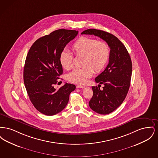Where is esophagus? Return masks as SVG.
I'll return each instance as SVG.
<instances>
[{
    "mask_svg": "<svg viewBox=\"0 0 158 158\" xmlns=\"http://www.w3.org/2000/svg\"><path fill=\"white\" fill-rule=\"evenodd\" d=\"M85 87V86L84 85H78L76 86L77 88H84Z\"/></svg>",
    "mask_w": 158,
    "mask_h": 158,
    "instance_id": "1",
    "label": "esophagus"
}]
</instances>
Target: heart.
I'll return each instance as SVG.
<instances>
[{"label":"heart","mask_w":158,"mask_h":158,"mask_svg":"<svg viewBox=\"0 0 158 158\" xmlns=\"http://www.w3.org/2000/svg\"><path fill=\"white\" fill-rule=\"evenodd\" d=\"M76 57H82V66L76 69L68 75L71 82L85 84L93 75L94 70L99 73L106 64L110 55V47L105 41H98L93 38H79L72 47ZM60 62L66 70H70L73 67V56L70 53L63 51L60 54Z\"/></svg>","instance_id":"1"}]
</instances>
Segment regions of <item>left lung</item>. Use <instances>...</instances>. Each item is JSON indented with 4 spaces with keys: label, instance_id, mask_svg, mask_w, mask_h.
I'll list each match as a JSON object with an SVG mask.
<instances>
[{
    "label": "left lung",
    "instance_id": "obj_1",
    "mask_svg": "<svg viewBox=\"0 0 158 158\" xmlns=\"http://www.w3.org/2000/svg\"><path fill=\"white\" fill-rule=\"evenodd\" d=\"M81 34L99 37L110 47L109 63L105 70L95 79L96 82L104 84V86L102 90L99 87H92L93 96L89 105L98 114L105 115L112 113L123 103L130 88L132 73L130 56L124 44L109 32L88 29Z\"/></svg>",
    "mask_w": 158,
    "mask_h": 158
}]
</instances>
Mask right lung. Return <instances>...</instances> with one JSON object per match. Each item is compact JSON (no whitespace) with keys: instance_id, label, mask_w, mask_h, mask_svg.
<instances>
[{"instance_id":"right-lung-1","label":"right lung","mask_w":158,"mask_h":158,"mask_svg":"<svg viewBox=\"0 0 158 158\" xmlns=\"http://www.w3.org/2000/svg\"><path fill=\"white\" fill-rule=\"evenodd\" d=\"M78 31L60 29L38 38L31 47L25 62L23 81L32 104L46 115L61 112L68 104L75 85L66 83L59 89L54 85L63 74L60 54Z\"/></svg>"}]
</instances>
